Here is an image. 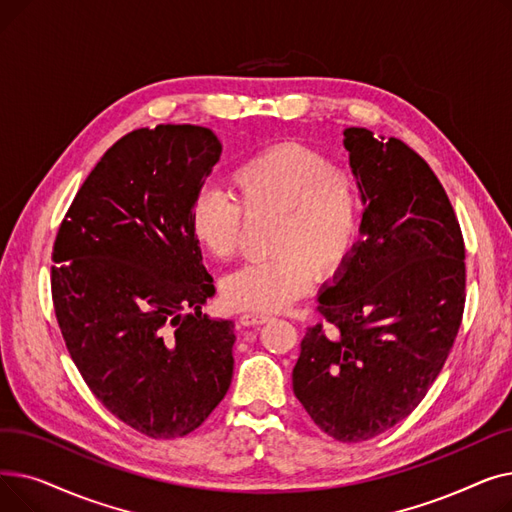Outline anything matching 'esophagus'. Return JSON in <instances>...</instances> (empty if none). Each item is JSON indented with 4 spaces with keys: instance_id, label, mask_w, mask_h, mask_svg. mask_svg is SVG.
Returning a JSON list of instances; mask_svg holds the SVG:
<instances>
[{
    "instance_id": "obj_1",
    "label": "esophagus",
    "mask_w": 512,
    "mask_h": 512,
    "mask_svg": "<svg viewBox=\"0 0 512 512\" xmlns=\"http://www.w3.org/2000/svg\"><path fill=\"white\" fill-rule=\"evenodd\" d=\"M270 319H272V315H267V313L247 311V313H242V315H240V324H242V326H249V328H253V326H261V324H265V321H270Z\"/></svg>"
}]
</instances>
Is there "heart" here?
<instances>
[{"label":"heart","instance_id":"b5f03b06","mask_svg":"<svg viewBox=\"0 0 512 512\" xmlns=\"http://www.w3.org/2000/svg\"><path fill=\"white\" fill-rule=\"evenodd\" d=\"M236 201L203 188L191 205V230L203 251L230 259L240 245L242 211L274 213L270 259L230 274L222 297L234 309L274 313L301 299L315 272L330 276L351 255L361 195L351 172L307 147L284 143L265 149L230 174Z\"/></svg>","mask_w":512,"mask_h":512}]
</instances>
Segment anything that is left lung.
Returning <instances> with one entry per match:
<instances>
[{"label":"left lung","instance_id":"obj_1","mask_svg":"<svg viewBox=\"0 0 512 512\" xmlns=\"http://www.w3.org/2000/svg\"><path fill=\"white\" fill-rule=\"evenodd\" d=\"M365 205L361 240L324 284L292 390L338 442L409 417L448 359L465 309V242L440 180L409 145L344 130Z\"/></svg>","mask_w":512,"mask_h":512}]
</instances>
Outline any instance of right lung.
Listing matches in <instances>:
<instances>
[{"instance_id": "add662e5", "label": "right lung", "mask_w": 512, "mask_h": 512, "mask_svg": "<svg viewBox=\"0 0 512 512\" xmlns=\"http://www.w3.org/2000/svg\"><path fill=\"white\" fill-rule=\"evenodd\" d=\"M220 155L203 126L128 132L53 245V309L74 365L107 411L155 440L195 432L232 382L234 321L201 313L215 286L191 230Z\"/></svg>"}]
</instances>
